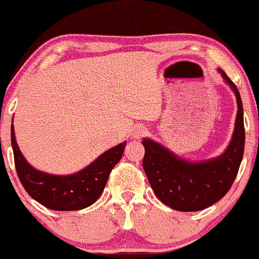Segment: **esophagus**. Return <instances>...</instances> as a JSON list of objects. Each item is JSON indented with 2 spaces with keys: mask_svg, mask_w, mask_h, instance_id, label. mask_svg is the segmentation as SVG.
<instances>
[{
  "mask_svg": "<svg viewBox=\"0 0 259 259\" xmlns=\"http://www.w3.org/2000/svg\"><path fill=\"white\" fill-rule=\"evenodd\" d=\"M147 133H148V130L146 128V127L138 126V127H136L135 131H133V137L140 138V137H143V136H146Z\"/></svg>",
  "mask_w": 259,
  "mask_h": 259,
  "instance_id": "34e87169",
  "label": "esophagus"
}]
</instances>
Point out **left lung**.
Returning <instances> with one entry per match:
<instances>
[{
    "label": "left lung",
    "mask_w": 259,
    "mask_h": 259,
    "mask_svg": "<svg viewBox=\"0 0 259 259\" xmlns=\"http://www.w3.org/2000/svg\"><path fill=\"white\" fill-rule=\"evenodd\" d=\"M221 74L237 97L236 128L228 148L209 161L192 163L175 156L152 140H143V169L161 202L181 212H196L212 206L229 191L241 166L244 152L243 107L238 89L222 70Z\"/></svg>",
    "instance_id": "left-lung-1"
}]
</instances>
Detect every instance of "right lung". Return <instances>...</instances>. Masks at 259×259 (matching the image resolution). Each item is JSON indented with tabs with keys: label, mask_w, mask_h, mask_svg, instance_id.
Listing matches in <instances>:
<instances>
[{
	"label": "right lung",
	"mask_w": 259,
	"mask_h": 259,
	"mask_svg": "<svg viewBox=\"0 0 259 259\" xmlns=\"http://www.w3.org/2000/svg\"><path fill=\"white\" fill-rule=\"evenodd\" d=\"M11 143L17 176L23 188L42 206L53 210H78L95 203L107 183L108 176L121 159L123 142L101 154L89 167L71 176H53L34 169L21 153L11 126Z\"/></svg>",
	"instance_id": "right-lung-1"
}]
</instances>
